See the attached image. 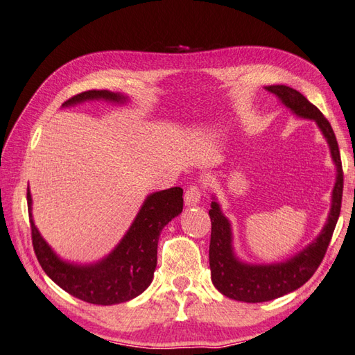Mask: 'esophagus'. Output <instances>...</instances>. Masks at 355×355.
I'll return each mask as SVG.
<instances>
[{
  "mask_svg": "<svg viewBox=\"0 0 355 355\" xmlns=\"http://www.w3.org/2000/svg\"><path fill=\"white\" fill-rule=\"evenodd\" d=\"M200 198H202V190L198 185H190L187 188L185 198H184L187 207H194V205H198Z\"/></svg>",
  "mask_w": 355,
  "mask_h": 355,
  "instance_id": "1",
  "label": "esophagus"
}]
</instances>
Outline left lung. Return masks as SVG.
<instances>
[{
    "label": "left lung",
    "mask_w": 355,
    "mask_h": 355,
    "mask_svg": "<svg viewBox=\"0 0 355 355\" xmlns=\"http://www.w3.org/2000/svg\"><path fill=\"white\" fill-rule=\"evenodd\" d=\"M267 91L290 107L296 115L318 123L331 148L333 161L337 167L336 185L333 190L331 211L319 237L302 252L284 263L252 266L235 258L232 252L231 225L222 214L217 202L211 203V241H209V269L212 284L225 296L241 302H266L295 291L309 281L324 259L328 244L331 241L336 223L340 216L343 194V170L340 152L331 124L319 109L310 103L301 92L286 85L267 86Z\"/></svg>",
    "instance_id": "obj_1"
}]
</instances>
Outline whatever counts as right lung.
Here are the masks:
<instances>
[{"label": "right lung", "mask_w": 355, "mask_h": 355, "mask_svg": "<svg viewBox=\"0 0 355 355\" xmlns=\"http://www.w3.org/2000/svg\"><path fill=\"white\" fill-rule=\"evenodd\" d=\"M92 98L124 101L120 94L91 89L71 97L64 106ZM182 194L184 190L179 187L150 194L112 254L97 264L74 266L59 259L36 230L31 218V196L27 190L31 243L37 261L60 288L85 302L114 305L130 301L150 286L157 261V240L164 226L182 212Z\"/></svg>", "instance_id": "right-lung-1"}]
</instances>
